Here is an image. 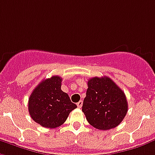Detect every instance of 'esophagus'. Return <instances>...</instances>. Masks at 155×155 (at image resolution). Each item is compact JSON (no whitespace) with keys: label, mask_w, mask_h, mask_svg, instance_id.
Here are the masks:
<instances>
[{"label":"esophagus","mask_w":155,"mask_h":155,"mask_svg":"<svg viewBox=\"0 0 155 155\" xmlns=\"http://www.w3.org/2000/svg\"><path fill=\"white\" fill-rule=\"evenodd\" d=\"M82 105H83V101L81 100V101H79L77 103V107H80L81 108V107H82Z\"/></svg>","instance_id":"esophagus-1"}]
</instances>
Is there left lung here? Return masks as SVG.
Wrapping results in <instances>:
<instances>
[{
    "label": "left lung",
    "mask_w": 155,
    "mask_h": 155,
    "mask_svg": "<svg viewBox=\"0 0 155 155\" xmlns=\"http://www.w3.org/2000/svg\"><path fill=\"white\" fill-rule=\"evenodd\" d=\"M128 110L124 92L109 77L88 81L82 111L87 121L98 130H110L121 123Z\"/></svg>",
    "instance_id": "obj_1"
}]
</instances>
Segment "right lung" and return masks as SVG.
Wrapping results in <instances>:
<instances>
[{"mask_svg": "<svg viewBox=\"0 0 155 155\" xmlns=\"http://www.w3.org/2000/svg\"><path fill=\"white\" fill-rule=\"evenodd\" d=\"M62 79L58 75L41 81L28 98V113L38 124L56 128L66 121L77 106L61 89Z\"/></svg>", "mask_w": 155, "mask_h": 155, "instance_id": "add662e5", "label": "right lung"}]
</instances>
